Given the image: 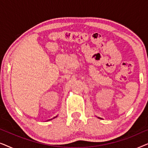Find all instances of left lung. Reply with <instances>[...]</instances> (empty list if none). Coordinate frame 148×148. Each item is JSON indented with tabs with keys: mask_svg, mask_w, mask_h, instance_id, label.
Listing matches in <instances>:
<instances>
[{
	"mask_svg": "<svg viewBox=\"0 0 148 148\" xmlns=\"http://www.w3.org/2000/svg\"><path fill=\"white\" fill-rule=\"evenodd\" d=\"M98 118H99V117H98ZM99 119H100V118H99Z\"/></svg>",
	"mask_w": 148,
	"mask_h": 148,
	"instance_id": "left-lung-1",
	"label": "left lung"
}]
</instances>
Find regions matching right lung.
Listing matches in <instances>:
<instances>
[{
	"mask_svg": "<svg viewBox=\"0 0 148 148\" xmlns=\"http://www.w3.org/2000/svg\"><path fill=\"white\" fill-rule=\"evenodd\" d=\"M57 116H56L55 117H54V118H53V119H55V118H56V117H57ZM50 120H52V119H50ZM50 120H48V121H50Z\"/></svg>",
	"mask_w": 148,
	"mask_h": 148,
	"instance_id": "add662e5",
	"label": "right lung"
}]
</instances>
